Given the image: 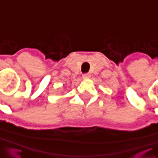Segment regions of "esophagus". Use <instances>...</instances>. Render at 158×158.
Listing matches in <instances>:
<instances>
[{
  "mask_svg": "<svg viewBox=\"0 0 158 158\" xmlns=\"http://www.w3.org/2000/svg\"><path fill=\"white\" fill-rule=\"evenodd\" d=\"M89 76H90V75H89V73H85V74H83V75H82V78H84V79H88V78H89Z\"/></svg>",
  "mask_w": 158,
  "mask_h": 158,
  "instance_id": "esophagus-1",
  "label": "esophagus"
}]
</instances>
